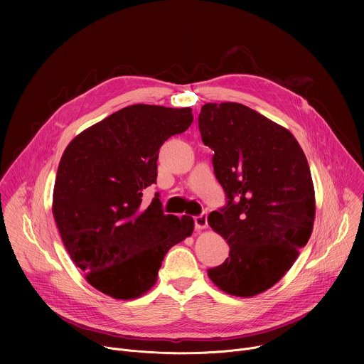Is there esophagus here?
Masks as SVG:
<instances>
[{"mask_svg":"<svg viewBox=\"0 0 364 364\" xmlns=\"http://www.w3.org/2000/svg\"><path fill=\"white\" fill-rule=\"evenodd\" d=\"M194 226L197 230H201V229H205L207 228V213H203L200 216H196L194 218Z\"/></svg>","mask_w":364,"mask_h":364,"instance_id":"1","label":"esophagus"}]
</instances>
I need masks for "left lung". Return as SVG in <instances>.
<instances>
[{
  "label": "left lung",
  "instance_id": "1",
  "mask_svg": "<svg viewBox=\"0 0 364 364\" xmlns=\"http://www.w3.org/2000/svg\"><path fill=\"white\" fill-rule=\"evenodd\" d=\"M198 129L228 196L207 222L228 242L229 257L207 275L229 295L255 296L281 281L313 233L306 157L287 128L242 103H205Z\"/></svg>",
  "mask_w": 364,
  "mask_h": 364
}]
</instances>
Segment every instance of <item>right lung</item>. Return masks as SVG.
<instances>
[{
    "instance_id": "obj_1",
    "label": "right lung",
    "mask_w": 364,
    "mask_h": 364,
    "mask_svg": "<svg viewBox=\"0 0 364 364\" xmlns=\"http://www.w3.org/2000/svg\"><path fill=\"white\" fill-rule=\"evenodd\" d=\"M193 122L191 108L127 107L89 127L59 163L53 216L63 245L86 281L115 299H134L157 282L170 247L191 236L194 220L164 215L157 181L164 141Z\"/></svg>"
}]
</instances>
